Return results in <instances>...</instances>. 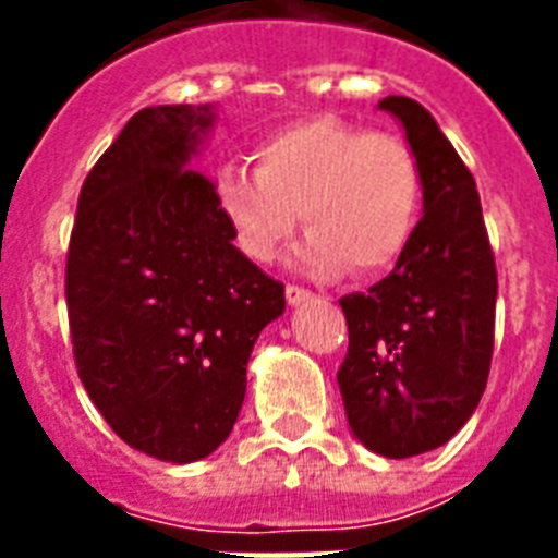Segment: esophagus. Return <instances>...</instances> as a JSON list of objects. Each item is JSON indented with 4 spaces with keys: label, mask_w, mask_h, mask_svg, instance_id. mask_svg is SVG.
Wrapping results in <instances>:
<instances>
[{
    "label": "esophagus",
    "mask_w": 558,
    "mask_h": 558,
    "mask_svg": "<svg viewBox=\"0 0 558 558\" xmlns=\"http://www.w3.org/2000/svg\"><path fill=\"white\" fill-rule=\"evenodd\" d=\"M313 292H310V289H304V287H295V283H289L287 287V301L292 306H301V304H306V301H313Z\"/></svg>",
    "instance_id": "esophagus-1"
}]
</instances>
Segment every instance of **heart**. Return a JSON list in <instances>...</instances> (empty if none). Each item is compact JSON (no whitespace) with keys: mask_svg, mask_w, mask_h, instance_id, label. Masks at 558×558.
<instances>
[{"mask_svg":"<svg viewBox=\"0 0 558 558\" xmlns=\"http://www.w3.org/2000/svg\"><path fill=\"white\" fill-rule=\"evenodd\" d=\"M252 159L254 170L217 173L219 210L248 260H275L298 214L310 231L298 263L315 275L348 266L373 280L402 260L423 210V170L399 135L306 118L260 138Z\"/></svg>","mask_w":558,"mask_h":558,"instance_id":"b5f03b06","label":"heart"}]
</instances>
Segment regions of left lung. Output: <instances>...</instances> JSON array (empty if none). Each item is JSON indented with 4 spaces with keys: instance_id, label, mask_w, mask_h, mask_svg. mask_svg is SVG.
Wrapping results in <instances>:
<instances>
[{
    "instance_id": "obj_1",
    "label": "left lung",
    "mask_w": 558,
    "mask_h": 558,
    "mask_svg": "<svg viewBox=\"0 0 558 558\" xmlns=\"http://www.w3.org/2000/svg\"><path fill=\"white\" fill-rule=\"evenodd\" d=\"M423 170V219L388 278L339 301L348 423L381 458H414L475 414L493 362L498 275L475 179L416 100L388 95Z\"/></svg>"
}]
</instances>
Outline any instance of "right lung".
Returning <instances> with one entry per match:
<instances>
[{
    "mask_svg": "<svg viewBox=\"0 0 558 558\" xmlns=\"http://www.w3.org/2000/svg\"><path fill=\"white\" fill-rule=\"evenodd\" d=\"M210 124V104L135 112L83 182L65 257L83 388L126 446L168 463L226 442L254 341L287 310L193 170Z\"/></svg>",
    "mask_w": 558,
    "mask_h": 558,
    "instance_id": "add662e5",
    "label": "right lung"
}]
</instances>
